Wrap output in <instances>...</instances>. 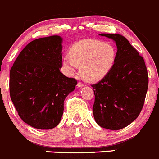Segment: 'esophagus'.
Masks as SVG:
<instances>
[{
    "mask_svg": "<svg viewBox=\"0 0 159 159\" xmlns=\"http://www.w3.org/2000/svg\"><path fill=\"white\" fill-rule=\"evenodd\" d=\"M77 86H78V87H80V88L83 87V86H84V83H81V82H79V83H78V84H77Z\"/></svg>",
    "mask_w": 159,
    "mask_h": 159,
    "instance_id": "esophagus-1",
    "label": "esophagus"
}]
</instances>
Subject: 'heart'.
<instances>
[{
  "label": "heart",
  "instance_id": "obj_1",
  "mask_svg": "<svg viewBox=\"0 0 159 159\" xmlns=\"http://www.w3.org/2000/svg\"><path fill=\"white\" fill-rule=\"evenodd\" d=\"M70 53L63 60L65 74L72 76L80 65L81 73L91 81H98L105 77L116 59L113 46L93 39H86L73 44Z\"/></svg>",
  "mask_w": 159,
  "mask_h": 159
}]
</instances>
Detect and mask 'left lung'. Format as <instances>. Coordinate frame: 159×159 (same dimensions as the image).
<instances>
[{
	"label": "left lung",
	"instance_id": "obj_1",
	"mask_svg": "<svg viewBox=\"0 0 159 159\" xmlns=\"http://www.w3.org/2000/svg\"><path fill=\"white\" fill-rule=\"evenodd\" d=\"M115 41L116 62L107 75L92 85L93 116L99 126L119 130L132 123L142 111L148 85L143 57L120 34H100Z\"/></svg>",
	"mask_w": 159,
	"mask_h": 159
}]
</instances>
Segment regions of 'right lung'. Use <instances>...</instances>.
<instances>
[{
    "label": "right lung",
    "mask_w": 159,
    "mask_h": 159,
    "mask_svg": "<svg viewBox=\"0 0 159 159\" xmlns=\"http://www.w3.org/2000/svg\"><path fill=\"white\" fill-rule=\"evenodd\" d=\"M62 37L36 39L20 53L10 71V96L20 119L38 129L57 126L63 102L77 81L60 72Z\"/></svg>",
    "instance_id": "right-lung-1"
}]
</instances>
